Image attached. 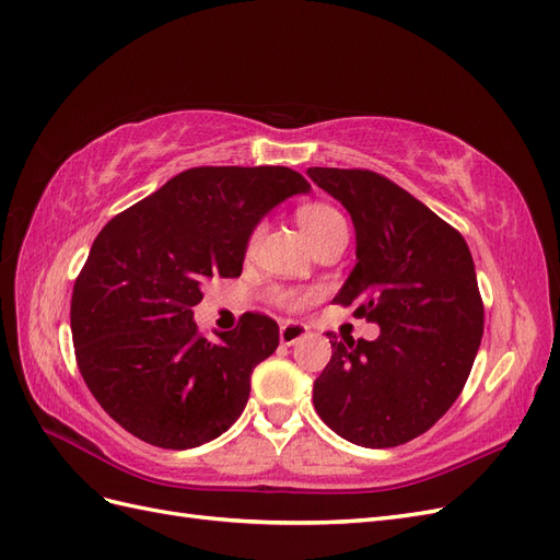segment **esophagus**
Wrapping results in <instances>:
<instances>
[{
	"label": "esophagus",
	"mask_w": 560,
	"mask_h": 560,
	"mask_svg": "<svg viewBox=\"0 0 560 560\" xmlns=\"http://www.w3.org/2000/svg\"><path fill=\"white\" fill-rule=\"evenodd\" d=\"M306 334H308V327L301 325V322H284L280 327V341L282 346H294Z\"/></svg>",
	"instance_id": "obj_1"
}]
</instances>
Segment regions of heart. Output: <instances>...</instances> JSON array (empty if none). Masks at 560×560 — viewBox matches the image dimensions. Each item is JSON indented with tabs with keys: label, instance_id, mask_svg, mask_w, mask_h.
Instances as JSON below:
<instances>
[{
	"label": "heart",
	"instance_id": "heart-1",
	"mask_svg": "<svg viewBox=\"0 0 560 560\" xmlns=\"http://www.w3.org/2000/svg\"><path fill=\"white\" fill-rule=\"evenodd\" d=\"M296 222L301 226V231L306 233V238L311 241V245H315L317 241L325 238L331 231L343 229L346 219L341 217V212L334 210L331 206H306L296 212ZM257 238V235H254ZM276 299L284 306H299L303 301L301 294H292V292H278Z\"/></svg>",
	"mask_w": 560,
	"mask_h": 560
}]
</instances>
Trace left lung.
<instances>
[{"label":"left lung","mask_w":560,"mask_h":560,"mask_svg":"<svg viewBox=\"0 0 560 560\" xmlns=\"http://www.w3.org/2000/svg\"><path fill=\"white\" fill-rule=\"evenodd\" d=\"M348 210L354 268L334 296L376 322V341H336L313 385L319 418L348 442L389 448L428 432L460 395L483 334L465 238L401 186L371 171L308 167Z\"/></svg>","instance_id":"left-lung-1"}]
</instances>
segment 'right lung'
<instances>
[{
  "label": "right lung",
  "instance_id": "obj_1",
  "mask_svg": "<svg viewBox=\"0 0 560 560\" xmlns=\"http://www.w3.org/2000/svg\"><path fill=\"white\" fill-rule=\"evenodd\" d=\"M292 167H191L116 214L97 233L72 294L83 381L130 434L159 448H196L243 413L252 371L280 343L278 325L245 313L219 343L194 306L210 278H238L254 229L308 194Z\"/></svg>",
  "mask_w": 560,
  "mask_h": 560
}]
</instances>
